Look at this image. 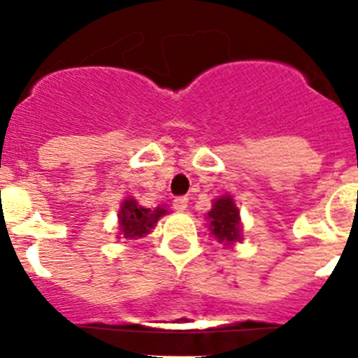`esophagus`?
<instances>
[{"mask_svg":"<svg viewBox=\"0 0 358 358\" xmlns=\"http://www.w3.org/2000/svg\"><path fill=\"white\" fill-rule=\"evenodd\" d=\"M188 208V197H176L173 199V210L185 211Z\"/></svg>","mask_w":358,"mask_h":358,"instance_id":"34e87169","label":"esophagus"}]
</instances>
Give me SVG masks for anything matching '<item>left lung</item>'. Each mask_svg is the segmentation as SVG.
<instances>
[{
	"mask_svg": "<svg viewBox=\"0 0 358 358\" xmlns=\"http://www.w3.org/2000/svg\"><path fill=\"white\" fill-rule=\"evenodd\" d=\"M211 235L217 236L218 242L233 243L240 240V211L229 195L220 197L213 202V208L208 213Z\"/></svg>",
	"mask_w": 358,
	"mask_h": 358,
	"instance_id": "8db88e82",
	"label": "left lung"
}]
</instances>
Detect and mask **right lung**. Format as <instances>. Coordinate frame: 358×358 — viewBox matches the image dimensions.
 I'll return each instance as SVG.
<instances>
[{
    "label": "right lung",
    "instance_id": "add662e5",
    "mask_svg": "<svg viewBox=\"0 0 358 358\" xmlns=\"http://www.w3.org/2000/svg\"><path fill=\"white\" fill-rule=\"evenodd\" d=\"M166 213L164 208H141L138 206V202L134 199H127L123 201L122 210H120V227L123 231L125 238H136V236H145L152 227L156 226L163 215Z\"/></svg>",
    "mask_w": 358,
    "mask_h": 358
}]
</instances>
